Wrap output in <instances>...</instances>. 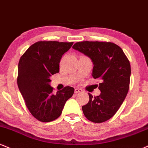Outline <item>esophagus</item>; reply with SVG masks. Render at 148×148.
Here are the masks:
<instances>
[{
  "instance_id": "34e87169",
  "label": "esophagus",
  "mask_w": 148,
  "mask_h": 148,
  "mask_svg": "<svg viewBox=\"0 0 148 148\" xmlns=\"http://www.w3.org/2000/svg\"><path fill=\"white\" fill-rule=\"evenodd\" d=\"M83 92V90H82L81 89H80V88H76L75 90H74V92H75L76 94L80 93V92Z\"/></svg>"
}]
</instances>
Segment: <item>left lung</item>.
Segmentation results:
<instances>
[{"label": "left lung", "instance_id": "1", "mask_svg": "<svg viewBox=\"0 0 148 148\" xmlns=\"http://www.w3.org/2000/svg\"><path fill=\"white\" fill-rule=\"evenodd\" d=\"M73 49L92 60V76L100 79L101 94L82 107L85 116L90 121L103 123L118 111L129 90L131 67L130 61L119 46L110 42L83 41L74 44Z\"/></svg>", "mask_w": 148, "mask_h": 148}]
</instances>
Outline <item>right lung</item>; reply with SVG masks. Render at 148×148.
I'll list each match as a JSON object with an SVG mask.
<instances>
[{
    "label": "right lung",
    "instance_id": "add662e5",
    "mask_svg": "<svg viewBox=\"0 0 148 148\" xmlns=\"http://www.w3.org/2000/svg\"><path fill=\"white\" fill-rule=\"evenodd\" d=\"M74 42L39 41L33 44L21 57L17 83L27 108L41 122H50L60 116L74 88L65 87L52 93L50 77L59 72L62 56Z\"/></svg>",
    "mask_w": 148,
    "mask_h": 148
}]
</instances>
